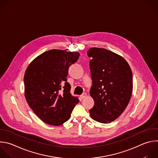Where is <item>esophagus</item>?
Returning a JSON list of instances; mask_svg holds the SVG:
<instances>
[{
	"instance_id": "obj_1",
	"label": "esophagus",
	"mask_w": 158,
	"mask_h": 158,
	"mask_svg": "<svg viewBox=\"0 0 158 158\" xmlns=\"http://www.w3.org/2000/svg\"><path fill=\"white\" fill-rule=\"evenodd\" d=\"M86 94H85V93H84V94H82L81 96H80V97H81V98H82V99H83V98H84L85 97H86Z\"/></svg>"
}]
</instances>
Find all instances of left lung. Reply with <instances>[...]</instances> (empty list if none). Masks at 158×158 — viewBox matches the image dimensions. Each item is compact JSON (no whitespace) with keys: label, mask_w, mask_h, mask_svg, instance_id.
<instances>
[{"label":"left lung","mask_w":158,"mask_h":158,"mask_svg":"<svg viewBox=\"0 0 158 158\" xmlns=\"http://www.w3.org/2000/svg\"><path fill=\"white\" fill-rule=\"evenodd\" d=\"M92 85L90 96L94 100L89 110L91 118L109 123L125 110L133 90V76L127 61L104 48H92L87 51Z\"/></svg>","instance_id":"obj_1"}]
</instances>
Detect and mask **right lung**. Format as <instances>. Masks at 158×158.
<instances>
[{
  "mask_svg": "<svg viewBox=\"0 0 158 158\" xmlns=\"http://www.w3.org/2000/svg\"><path fill=\"white\" fill-rule=\"evenodd\" d=\"M80 54L60 49L46 51L28 66L24 76L25 96L30 108L44 123L54 126L68 121L78 98L70 93L68 69Z\"/></svg>",
  "mask_w": 158,
  "mask_h": 158,
  "instance_id": "obj_1",
  "label": "right lung"
}]
</instances>
